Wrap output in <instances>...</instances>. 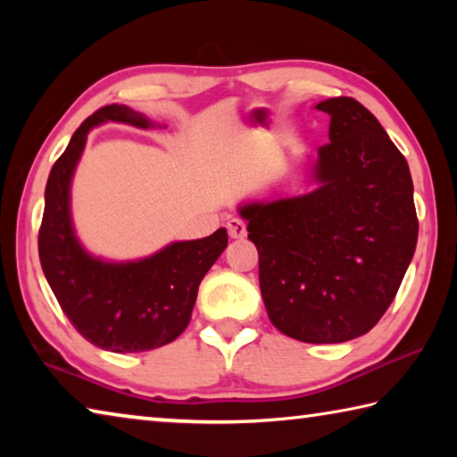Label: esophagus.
<instances>
[{
	"label": "esophagus",
	"instance_id": "esophagus-1",
	"mask_svg": "<svg viewBox=\"0 0 457 457\" xmlns=\"http://www.w3.org/2000/svg\"><path fill=\"white\" fill-rule=\"evenodd\" d=\"M226 228H228L229 237H234V239H242V237L247 234V231H245V223H244L242 220H237V218L228 220Z\"/></svg>",
	"mask_w": 457,
	"mask_h": 457
}]
</instances>
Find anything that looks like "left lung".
<instances>
[{"mask_svg":"<svg viewBox=\"0 0 457 457\" xmlns=\"http://www.w3.org/2000/svg\"><path fill=\"white\" fill-rule=\"evenodd\" d=\"M330 114L306 195L245 205L258 247L260 290L274 327L303 343L365 335L391 306L417 231L407 161L365 106L349 96L316 104Z\"/></svg>","mask_w":457,"mask_h":457,"instance_id":"left-lung-1","label":"left lung"}]
</instances>
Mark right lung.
Masks as SVG:
<instances>
[{"instance_id":"obj_1","label":"right lung","mask_w":457,"mask_h":457,"mask_svg":"<svg viewBox=\"0 0 457 457\" xmlns=\"http://www.w3.org/2000/svg\"><path fill=\"white\" fill-rule=\"evenodd\" d=\"M104 120L153 127L127 106L106 104L82 122L54 163L42 215L37 252L46 280L72 327L98 349L143 353L169 345L187 328L199 282L228 245V231L177 242L130 264L90 258L76 242L68 191L88 130Z\"/></svg>"}]
</instances>
